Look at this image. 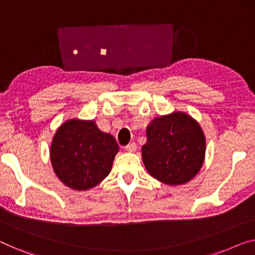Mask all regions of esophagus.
<instances>
[{"label":"esophagus","instance_id":"obj_1","mask_svg":"<svg viewBox=\"0 0 255 255\" xmlns=\"http://www.w3.org/2000/svg\"><path fill=\"white\" fill-rule=\"evenodd\" d=\"M125 150L127 152H135L136 151V144L135 143H130L128 145L125 146Z\"/></svg>","mask_w":255,"mask_h":255}]
</instances>
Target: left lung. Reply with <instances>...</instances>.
Wrapping results in <instances>:
<instances>
[{
	"label": "left lung",
	"mask_w": 255,
	"mask_h": 255,
	"mask_svg": "<svg viewBox=\"0 0 255 255\" xmlns=\"http://www.w3.org/2000/svg\"><path fill=\"white\" fill-rule=\"evenodd\" d=\"M206 138L198 121L182 111L151 120L142 160L152 177L168 185L188 183L203 167Z\"/></svg>",
	"instance_id": "left-lung-1"
}]
</instances>
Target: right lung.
Masks as SVG:
<instances>
[{
	"label": "right lung",
	"mask_w": 255,
	"mask_h": 255,
	"mask_svg": "<svg viewBox=\"0 0 255 255\" xmlns=\"http://www.w3.org/2000/svg\"><path fill=\"white\" fill-rule=\"evenodd\" d=\"M118 151L115 137L100 130L94 120L74 118L56 130L50 161L56 176L67 188L86 191L109 175Z\"/></svg>",
	"instance_id": "right-lung-1"
}]
</instances>
